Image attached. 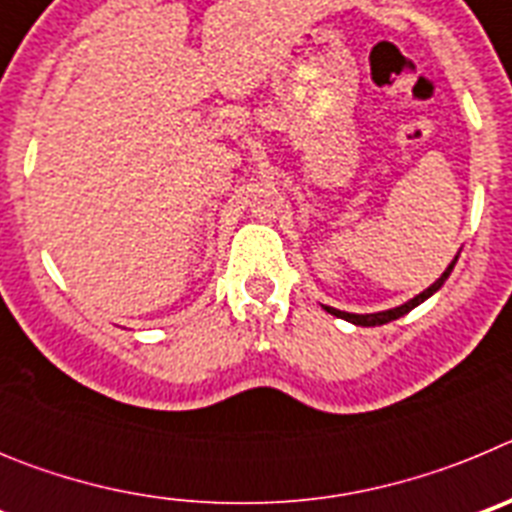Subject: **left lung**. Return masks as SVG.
<instances>
[{
  "mask_svg": "<svg viewBox=\"0 0 512 512\" xmlns=\"http://www.w3.org/2000/svg\"><path fill=\"white\" fill-rule=\"evenodd\" d=\"M461 253V251H459ZM459 253H456L454 256V261H451L449 266H446V271H443L441 277L436 279V282L431 284V287L428 289H423V292H420V295H415L413 300H408V302H402V305H397V307H390V310H382V312H364V315H359V312H346V310H336V307H328V305H323V310L325 312H330V315H336V318H341V320H348V323H354V325H364V328H372V325H384V323H390V320H397V318H402V315H408L410 310H415V307L418 305H423L425 300H428V297H433L438 292V289L443 287V282H446V279H449V274L451 271H454V264L456 261H459Z\"/></svg>",
  "mask_w": 512,
  "mask_h": 512,
  "instance_id": "1",
  "label": "left lung"
}]
</instances>
